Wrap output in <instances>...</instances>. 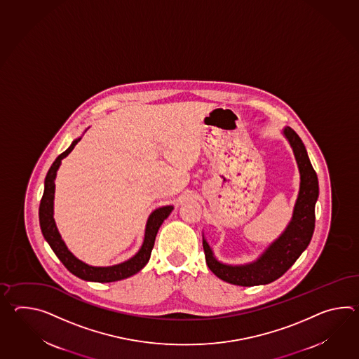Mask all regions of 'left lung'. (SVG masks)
I'll return each instance as SVG.
<instances>
[{
    "label": "left lung",
    "mask_w": 359,
    "mask_h": 359,
    "mask_svg": "<svg viewBox=\"0 0 359 359\" xmlns=\"http://www.w3.org/2000/svg\"><path fill=\"white\" fill-rule=\"evenodd\" d=\"M283 135L294 151L300 172L299 196L291 222L285 231L257 260L245 265L220 263L203 237V250L210 271L231 285L250 287L271 283L282 277L311 243L316 224V202L319 194L318 177L299 135L291 128H283Z\"/></svg>",
    "instance_id": "8db88e82"
}]
</instances>
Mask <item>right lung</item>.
<instances>
[{
	"instance_id": "right-lung-1",
	"label": "right lung",
	"mask_w": 359,
	"mask_h": 359,
	"mask_svg": "<svg viewBox=\"0 0 359 359\" xmlns=\"http://www.w3.org/2000/svg\"><path fill=\"white\" fill-rule=\"evenodd\" d=\"M80 140L81 137L74 139L72 144L69 145V148L63 151L60 156H57V158L54 161V163L51 165V168L48 171V175L45 177V189H43V196L41 198L40 211H39L41 231H42L45 239L48 241L50 248H53L55 255L59 257V260L76 277L90 280V282H100V283L116 282L121 279L128 278V277L136 274L137 271H142L147 263L149 262L157 231L160 229L163 220L168 219V216L171 214L174 206H163V208H157L151 212L148 217L147 226H145L143 246L137 251V254L133 256L131 259H128V262L111 265V266H91L88 264L81 262L80 259H77L76 256L73 255L72 252L65 246L62 236L59 234L57 228H56L55 220H54L56 171L60 166L62 160L73 151L74 145Z\"/></svg>"
}]
</instances>
